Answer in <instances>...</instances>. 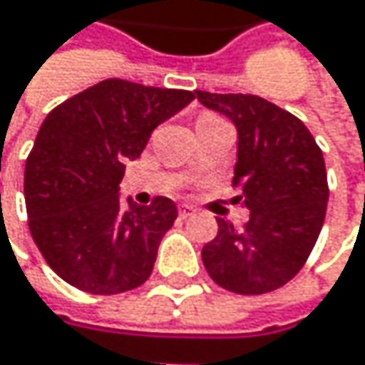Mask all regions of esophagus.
<instances>
[{"mask_svg":"<svg viewBox=\"0 0 365 365\" xmlns=\"http://www.w3.org/2000/svg\"><path fill=\"white\" fill-rule=\"evenodd\" d=\"M194 213H196V209L190 207V205H182V207H180V215H182V217H192Z\"/></svg>","mask_w":365,"mask_h":365,"instance_id":"esophagus-1","label":"esophagus"}]
</instances>
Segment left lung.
<instances>
[{"instance_id":"8db88e82","label":"left lung","mask_w":365,"mask_h":365,"mask_svg":"<svg viewBox=\"0 0 365 365\" xmlns=\"http://www.w3.org/2000/svg\"><path fill=\"white\" fill-rule=\"evenodd\" d=\"M196 99L237 126L232 185L250 209L243 228L217 217L202 264L228 292H274L300 272L322 232L329 196L324 154L302 120L262 97L196 91Z\"/></svg>"}]
</instances>
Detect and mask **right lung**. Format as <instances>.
<instances>
[{"mask_svg": "<svg viewBox=\"0 0 365 365\" xmlns=\"http://www.w3.org/2000/svg\"><path fill=\"white\" fill-rule=\"evenodd\" d=\"M192 99L190 91L111 78L46 115L25 165V202L37 250L63 281L97 296L148 281L178 207L165 196L124 205L118 185L124 163Z\"/></svg>", "mask_w": 365, "mask_h": 365, "instance_id": "add662e5", "label": "right lung"}]
</instances>
